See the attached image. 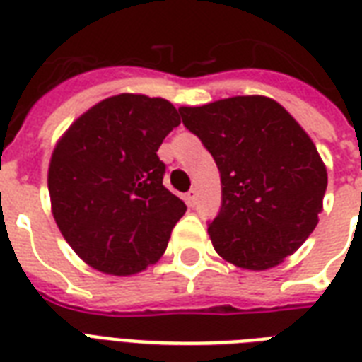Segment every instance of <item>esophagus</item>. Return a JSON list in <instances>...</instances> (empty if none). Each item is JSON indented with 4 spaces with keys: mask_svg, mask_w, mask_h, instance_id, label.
Instances as JSON below:
<instances>
[{
    "mask_svg": "<svg viewBox=\"0 0 362 362\" xmlns=\"http://www.w3.org/2000/svg\"><path fill=\"white\" fill-rule=\"evenodd\" d=\"M197 197H199L197 189H189V192L186 193L187 204H189V206H195V204H197Z\"/></svg>",
    "mask_w": 362,
    "mask_h": 362,
    "instance_id": "1",
    "label": "esophagus"
}]
</instances>
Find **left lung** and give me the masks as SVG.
Listing matches in <instances>:
<instances>
[{"label": "left lung", "instance_id": "1", "mask_svg": "<svg viewBox=\"0 0 362 362\" xmlns=\"http://www.w3.org/2000/svg\"><path fill=\"white\" fill-rule=\"evenodd\" d=\"M178 110L220 169L221 209L209 221L214 250L240 269L280 264L303 246L323 209L327 169L312 139L263 95Z\"/></svg>", "mask_w": 362, "mask_h": 362}]
</instances>
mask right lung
I'll list each match as a JSON object with an SVG mask.
<instances>
[{
  "mask_svg": "<svg viewBox=\"0 0 362 362\" xmlns=\"http://www.w3.org/2000/svg\"><path fill=\"white\" fill-rule=\"evenodd\" d=\"M180 125L161 98L103 99L54 148L48 192L54 220L81 259L105 274H136L156 263L186 204L163 186L161 142Z\"/></svg>",
  "mask_w": 362,
  "mask_h": 362,
  "instance_id": "obj_1",
  "label": "right lung"
}]
</instances>
